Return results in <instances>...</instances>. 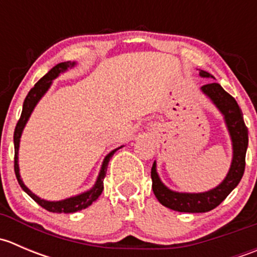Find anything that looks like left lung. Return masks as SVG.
I'll return each mask as SVG.
<instances>
[{"label":"left lung","mask_w":257,"mask_h":257,"mask_svg":"<svg viewBox=\"0 0 257 257\" xmlns=\"http://www.w3.org/2000/svg\"><path fill=\"white\" fill-rule=\"evenodd\" d=\"M204 78H214L205 71H200ZM201 92L211 99L217 109L224 115L227 131L232 142V162L226 178L221 184L205 193H178L170 190L160 180L157 173V163L152 167L153 191L159 203L167 208L180 212H206L215 209L226 199L240 183L245 172V157L248 144L247 126L242 118L239 104L219 83H208L201 87Z\"/></svg>","instance_id":"1"}]
</instances>
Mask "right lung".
Segmentation results:
<instances>
[{
    "label": "right lung",
    "instance_id": "right-lung-1",
    "mask_svg": "<svg viewBox=\"0 0 257 257\" xmlns=\"http://www.w3.org/2000/svg\"><path fill=\"white\" fill-rule=\"evenodd\" d=\"M76 64V62H62V63H58L57 66H54L51 71L48 72L46 76H43L42 78L38 80L37 83L35 84V87L28 92L27 97H26L25 102H23V108H22V113H21V118L18 119L17 125L15 128V134H14V143H15V173H16V178L18 180V184L21 185V188L38 204V205L42 206L43 209L48 210L51 212H58V214H69V212H76L79 211V210H83L90 205L93 201H95L98 199V196L102 194L103 191V180H104L105 174H107V168H108V163H109L110 158L113 157L114 153L116 152L118 149H120L121 147L116 148V149L112 150L107 157L104 158L103 160L102 168H100L99 175H98L97 181H95L94 186H93L90 190L85 191V193L79 194V195L72 196V198L64 199V200H59V201H47L43 200V199L38 198L37 195L32 193L27 186L23 184L22 179H21L20 175V168H18V148H20V139L21 136H22V131L25 128L26 123H27L28 118H30L31 113L33 112L35 109L36 104L40 102L41 98L43 97L46 92L48 90V88L51 87L52 80L59 76V73L62 72L67 71L68 68H72V67Z\"/></svg>",
    "mask_w": 257,
    "mask_h": 257
}]
</instances>
